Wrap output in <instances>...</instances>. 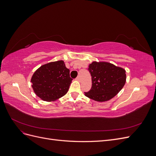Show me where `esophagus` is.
<instances>
[{
  "mask_svg": "<svg viewBox=\"0 0 156 156\" xmlns=\"http://www.w3.org/2000/svg\"><path fill=\"white\" fill-rule=\"evenodd\" d=\"M76 80H77V81H80V80H81V78H80V77L79 76H78V77H77V78H76Z\"/></svg>",
  "mask_w": 156,
  "mask_h": 156,
  "instance_id": "obj_1",
  "label": "esophagus"
}]
</instances>
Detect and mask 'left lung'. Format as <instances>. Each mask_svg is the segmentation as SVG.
I'll return each instance as SVG.
<instances>
[{"label":"left lung","mask_w":156,"mask_h":156,"mask_svg":"<svg viewBox=\"0 0 156 156\" xmlns=\"http://www.w3.org/2000/svg\"><path fill=\"white\" fill-rule=\"evenodd\" d=\"M88 70L92 76V87L84 92L87 97L97 101L111 100L126 83L125 69L108 62H93Z\"/></svg>","instance_id":"8db88e82"}]
</instances>
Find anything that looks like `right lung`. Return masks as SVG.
Returning <instances> with one entry per match:
<instances>
[{
    "mask_svg": "<svg viewBox=\"0 0 156 156\" xmlns=\"http://www.w3.org/2000/svg\"><path fill=\"white\" fill-rule=\"evenodd\" d=\"M72 79L64 61L58 60L41 66L31 79L36 95L47 101H55L68 91Z\"/></svg>",
    "mask_w": 156,
    "mask_h": 156,
    "instance_id": "right-lung-1",
    "label": "right lung"
}]
</instances>
